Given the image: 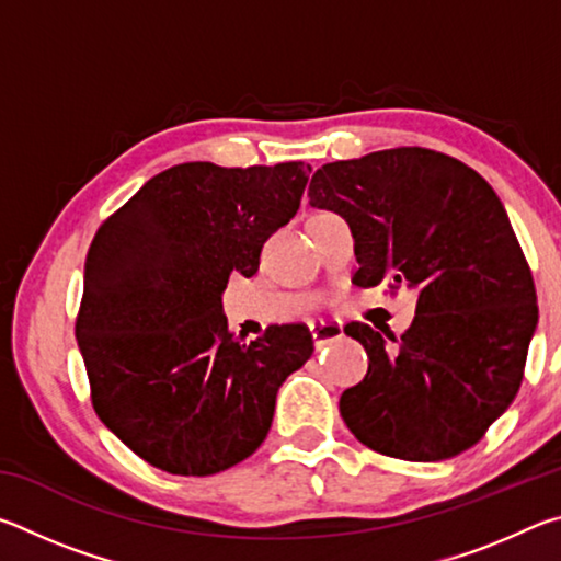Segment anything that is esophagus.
<instances>
[{"mask_svg": "<svg viewBox=\"0 0 561 561\" xmlns=\"http://www.w3.org/2000/svg\"><path fill=\"white\" fill-rule=\"evenodd\" d=\"M309 331L317 346H324L329 341H336L344 336V327H341L339 321H317V324L309 327Z\"/></svg>", "mask_w": 561, "mask_h": 561, "instance_id": "34e87169", "label": "esophagus"}]
</instances>
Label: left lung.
Segmentation results:
<instances>
[{"label": "left lung", "instance_id": "left-lung-1", "mask_svg": "<svg viewBox=\"0 0 561 561\" xmlns=\"http://www.w3.org/2000/svg\"><path fill=\"white\" fill-rule=\"evenodd\" d=\"M309 205L348 222L358 287L417 291L401 339L344 327L368 354L339 401L348 431L398 460L472 448L515 401L537 329L535 282L495 190L438 150L391 148L321 165Z\"/></svg>", "mask_w": 561, "mask_h": 561}]
</instances>
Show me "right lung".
<instances>
[{"mask_svg": "<svg viewBox=\"0 0 561 561\" xmlns=\"http://www.w3.org/2000/svg\"><path fill=\"white\" fill-rule=\"evenodd\" d=\"M304 163H183L150 178L99 227L83 270L76 341L93 411L153 468L222 472L267 438L279 386L307 364L304 324L242 344L222 291L252 277L272 232L299 210Z\"/></svg>", "mask_w": 561, "mask_h": 561, "instance_id": "obj_1", "label": "right lung"}]
</instances>
